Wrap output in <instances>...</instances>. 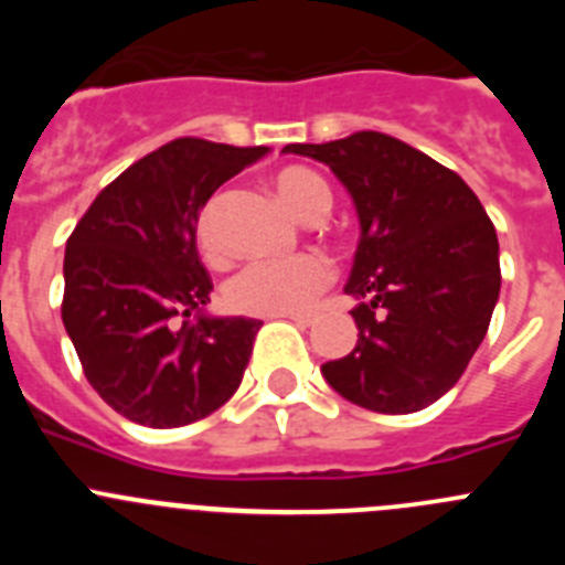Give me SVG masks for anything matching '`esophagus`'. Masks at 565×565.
I'll return each mask as SVG.
<instances>
[{"label": "esophagus", "mask_w": 565, "mask_h": 565, "mask_svg": "<svg viewBox=\"0 0 565 565\" xmlns=\"http://www.w3.org/2000/svg\"><path fill=\"white\" fill-rule=\"evenodd\" d=\"M282 317L291 319V322H297V326H302V328L313 326V317H311V313H282Z\"/></svg>", "instance_id": "obj_1"}]
</instances>
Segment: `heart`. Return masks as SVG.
<instances>
[{"label": "heart", "mask_w": 565, "mask_h": 565, "mask_svg": "<svg viewBox=\"0 0 565 565\" xmlns=\"http://www.w3.org/2000/svg\"><path fill=\"white\" fill-rule=\"evenodd\" d=\"M274 189L279 201L308 223L322 221L333 206L326 178L308 167H282L274 174ZM221 206V194H212L194 221V239L206 259L223 257ZM331 279L333 268L322 254L306 252L288 259H263L239 268L223 288V299L234 313H248V317L297 313L306 311L331 286Z\"/></svg>", "instance_id": "1"}]
</instances>
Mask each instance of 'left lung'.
Wrapping results in <instances>:
<instances>
[{
  "label": "left lung",
  "mask_w": 565,
  "mask_h": 565,
  "mask_svg": "<svg viewBox=\"0 0 565 565\" xmlns=\"http://www.w3.org/2000/svg\"><path fill=\"white\" fill-rule=\"evenodd\" d=\"M331 167L356 203L359 237L344 291L359 339L322 376L373 413H416L467 371L501 291L498 234L452 169L393 135L288 143Z\"/></svg>",
  "instance_id": "obj_1"
}]
</instances>
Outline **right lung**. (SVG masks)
<instances>
[{"label": "right lung", "instance_id": "1", "mask_svg": "<svg viewBox=\"0 0 565 565\" xmlns=\"http://www.w3.org/2000/svg\"><path fill=\"white\" fill-rule=\"evenodd\" d=\"M266 152L169 141L104 186L70 234L64 328L87 382L129 422L183 427L223 407L243 382L263 322L188 319L212 294L194 221L214 189Z\"/></svg>", "mask_w": 565, "mask_h": 565}]
</instances>
